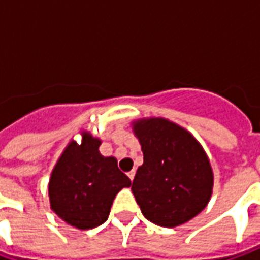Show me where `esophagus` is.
I'll return each instance as SVG.
<instances>
[{
	"label": "esophagus",
	"mask_w": 260,
	"mask_h": 260,
	"mask_svg": "<svg viewBox=\"0 0 260 260\" xmlns=\"http://www.w3.org/2000/svg\"><path fill=\"white\" fill-rule=\"evenodd\" d=\"M135 174H136V171L135 170H131L129 173H128V177H129L131 181H134V178H135Z\"/></svg>",
	"instance_id": "34e87169"
}]
</instances>
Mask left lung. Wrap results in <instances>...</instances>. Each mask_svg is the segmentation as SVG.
<instances>
[{
    "label": "left lung",
    "mask_w": 260,
    "mask_h": 260,
    "mask_svg": "<svg viewBox=\"0 0 260 260\" xmlns=\"http://www.w3.org/2000/svg\"><path fill=\"white\" fill-rule=\"evenodd\" d=\"M144 163L132 182V193L143 216L156 225H181L209 202L213 173L200 143L165 118L134 125Z\"/></svg>",
    "instance_id": "1"
}]
</instances>
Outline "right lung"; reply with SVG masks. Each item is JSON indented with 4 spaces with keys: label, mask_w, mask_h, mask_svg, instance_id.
Returning a JSON list of instances; mask_svg holds the SVG:
<instances>
[{
    "label": "right lung",
    "mask_w": 260,
    "mask_h": 260,
    "mask_svg": "<svg viewBox=\"0 0 260 260\" xmlns=\"http://www.w3.org/2000/svg\"><path fill=\"white\" fill-rule=\"evenodd\" d=\"M98 139L85 135L82 144L71 142L51 174V208L67 224L90 230L108 220L110 206L131 179L117 167V160L100 154Z\"/></svg>",
    "instance_id": "obj_1"
}]
</instances>
